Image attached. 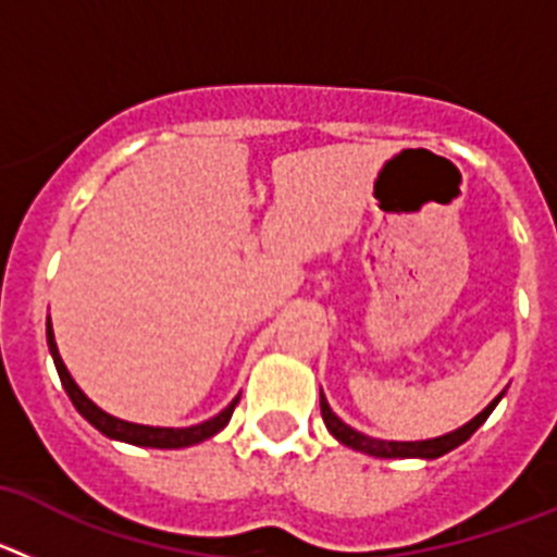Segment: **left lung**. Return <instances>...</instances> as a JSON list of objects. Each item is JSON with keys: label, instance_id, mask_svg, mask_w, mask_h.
I'll return each mask as SVG.
<instances>
[{"label": "left lung", "instance_id": "obj_1", "mask_svg": "<svg viewBox=\"0 0 557 557\" xmlns=\"http://www.w3.org/2000/svg\"><path fill=\"white\" fill-rule=\"evenodd\" d=\"M502 396H505V391H502L499 396H496L494 401H491V405L480 412V416L471 418L469 424H462L460 430L446 432V435H441V437H430V441H379V437L366 435V432H357L354 426H348L343 418L334 416L332 407H329V401H326V396H323V391H321V416H323V424H326V430L332 432V435L337 437L343 446H351V449L366 451V455H371V457H387V460H393V457H398V460H405V457L435 460V457H444L446 451H451V449H457L460 444H466V441H469V437L474 435L482 424H485V418L494 412V407L499 405Z\"/></svg>", "mask_w": 557, "mask_h": 557}]
</instances>
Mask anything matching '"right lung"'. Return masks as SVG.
Listing matches in <instances>:
<instances>
[{
    "mask_svg": "<svg viewBox=\"0 0 557 557\" xmlns=\"http://www.w3.org/2000/svg\"><path fill=\"white\" fill-rule=\"evenodd\" d=\"M47 346L52 359H55V368H58V376H61V385L63 391L69 393L72 398V405L77 407L83 418H86L88 424L100 430L102 435L111 437V441H122V444H133V446H150V449H184V446H195V444H203L206 437L218 435L225 424L231 421V412H234L236 401L239 396L225 407L223 412H218L214 418L203 421V424H195V426H145V424H131V421H122L116 416H108L106 410L91 401L86 393L77 387V382L72 379V373L66 371L63 366L61 354H58V343H55V332H52V321L47 318Z\"/></svg>",
    "mask_w": 557,
    "mask_h": 557,
    "instance_id": "obj_1",
    "label": "right lung"
}]
</instances>
